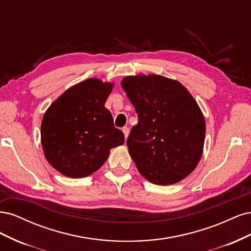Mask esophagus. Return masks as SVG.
<instances>
[{"label": "esophagus", "mask_w": 251, "mask_h": 251, "mask_svg": "<svg viewBox=\"0 0 251 251\" xmlns=\"http://www.w3.org/2000/svg\"><path fill=\"white\" fill-rule=\"evenodd\" d=\"M123 132H124V134H125V138L126 139L128 134H130V128H128L127 126H125V127H123Z\"/></svg>", "instance_id": "esophagus-1"}]
</instances>
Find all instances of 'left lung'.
Wrapping results in <instances>:
<instances>
[{"mask_svg":"<svg viewBox=\"0 0 251 251\" xmlns=\"http://www.w3.org/2000/svg\"><path fill=\"white\" fill-rule=\"evenodd\" d=\"M121 87L138 115L126 146L138 172L157 185L178 183L203 154L205 119L181 82L157 74L131 75Z\"/></svg>","mask_w":251,"mask_h":251,"instance_id":"obj_1","label":"left lung"}]
</instances>
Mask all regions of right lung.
<instances>
[{"label": "right lung", "mask_w": 251, "mask_h": 251, "mask_svg": "<svg viewBox=\"0 0 251 251\" xmlns=\"http://www.w3.org/2000/svg\"><path fill=\"white\" fill-rule=\"evenodd\" d=\"M114 82L89 78L76 83L45 112L41 141L47 161L66 177H88L107 161L110 150L125 142L104 107Z\"/></svg>", "instance_id": "add662e5"}]
</instances>
